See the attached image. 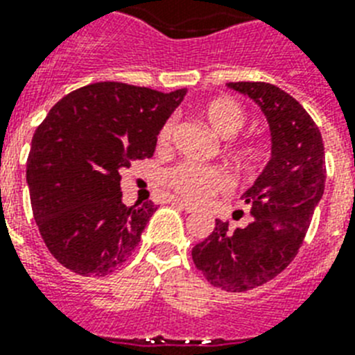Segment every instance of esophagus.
<instances>
[{
	"instance_id": "34e87169",
	"label": "esophagus",
	"mask_w": 355,
	"mask_h": 355,
	"mask_svg": "<svg viewBox=\"0 0 355 355\" xmlns=\"http://www.w3.org/2000/svg\"><path fill=\"white\" fill-rule=\"evenodd\" d=\"M171 204L173 205H178V207H182V209L186 211V213H195V211H196V207H193V205L187 204V202L180 200V198H173Z\"/></svg>"
}]
</instances>
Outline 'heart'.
Returning a JSON list of instances; mask_svg holds the SVG:
<instances>
[{
    "instance_id": "b5f03b06",
    "label": "heart",
    "mask_w": 355,
    "mask_h": 355,
    "mask_svg": "<svg viewBox=\"0 0 355 355\" xmlns=\"http://www.w3.org/2000/svg\"><path fill=\"white\" fill-rule=\"evenodd\" d=\"M204 115L214 132L222 137L236 135L247 121L245 110L233 99L211 101L204 110ZM175 135V122L168 121L159 133V146L168 148ZM233 155L242 162H252L261 155V146L256 142H240L233 148ZM168 186L178 196L193 204H204L213 195L227 191L229 177L225 171L213 166L196 162H182L168 173Z\"/></svg>"
}]
</instances>
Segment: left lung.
<instances>
[{
    "label": "left lung",
    "instance_id": "obj_1",
    "mask_svg": "<svg viewBox=\"0 0 355 355\" xmlns=\"http://www.w3.org/2000/svg\"><path fill=\"white\" fill-rule=\"evenodd\" d=\"M251 97L269 121V164L242 195L252 222L229 231L216 220L213 233L193 247L196 269L214 287L245 293L276 278L296 258L324 189V146L320 128L302 104L269 83H227Z\"/></svg>",
    "mask_w": 355,
    "mask_h": 355
}]
</instances>
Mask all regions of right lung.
Here are the masks:
<instances>
[{
  "label": "right lung",
  "instance_id": "right-lung-1",
  "mask_svg": "<svg viewBox=\"0 0 355 355\" xmlns=\"http://www.w3.org/2000/svg\"><path fill=\"white\" fill-rule=\"evenodd\" d=\"M186 90L94 83L64 95L32 139L26 182L41 238L61 265L106 276L132 256L153 202L128 207L121 173L151 159Z\"/></svg>",
  "mask_w": 355,
  "mask_h": 355
}]
</instances>
